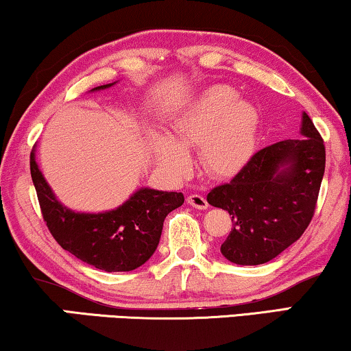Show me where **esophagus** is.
I'll use <instances>...</instances> for the list:
<instances>
[{"instance_id":"34e87169","label":"esophagus","mask_w":351,"mask_h":351,"mask_svg":"<svg viewBox=\"0 0 351 351\" xmlns=\"http://www.w3.org/2000/svg\"><path fill=\"white\" fill-rule=\"evenodd\" d=\"M186 203L193 206L195 209H208V201H206L203 195H190L186 198Z\"/></svg>"}]
</instances>
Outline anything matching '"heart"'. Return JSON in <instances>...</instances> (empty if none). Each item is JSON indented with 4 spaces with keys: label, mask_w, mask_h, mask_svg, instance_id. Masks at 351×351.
Segmentation results:
<instances>
[{
    "label": "heart",
    "mask_w": 351,
    "mask_h": 351,
    "mask_svg": "<svg viewBox=\"0 0 351 351\" xmlns=\"http://www.w3.org/2000/svg\"><path fill=\"white\" fill-rule=\"evenodd\" d=\"M257 110L228 86H214L191 104L171 128V141L155 137V155L166 169L184 174L185 152L199 147V161L214 177L237 176L256 152Z\"/></svg>",
    "instance_id": "heart-1"
}]
</instances>
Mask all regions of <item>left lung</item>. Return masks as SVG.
<instances>
[{
    "mask_svg": "<svg viewBox=\"0 0 351 351\" xmlns=\"http://www.w3.org/2000/svg\"><path fill=\"white\" fill-rule=\"evenodd\" d=\"M300 138L262 148L230 184L209 191L208 203L228 210L232 232L220 252L237 265H261L295 243L311 222L324 176L326 148L302 114Z\"/></svg>",
    "mask_w": 351,
    "mask_h": 351,
    "instance_id": "1",
    "label": "left lung"
}]
</instances>
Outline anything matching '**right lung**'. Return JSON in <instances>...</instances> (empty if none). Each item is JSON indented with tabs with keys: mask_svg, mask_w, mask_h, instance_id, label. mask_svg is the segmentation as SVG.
I'll use <instances>...</instances> for the list:
<instances>
[{
	"mask_svg": "<svg viewBox=\"0 0 351 351\" xmlns=\"http://www.w3.org/2000/svg\"><path fill=\"white\" fill-rule=\"evenodd\" d=\"M30 172L43 219L56 241L76 258L105 271H131L143 265L156 251L166 215L184 204V195L177 191L138 189L117 209L75 213L52 193L36 165L35 150L30 155Z\"/></svg>",
	"mask_w": 351,
	"mask_h": 351,
	"instance_id": "obj_1",
	"label": "right lung"
}]
</instances>
